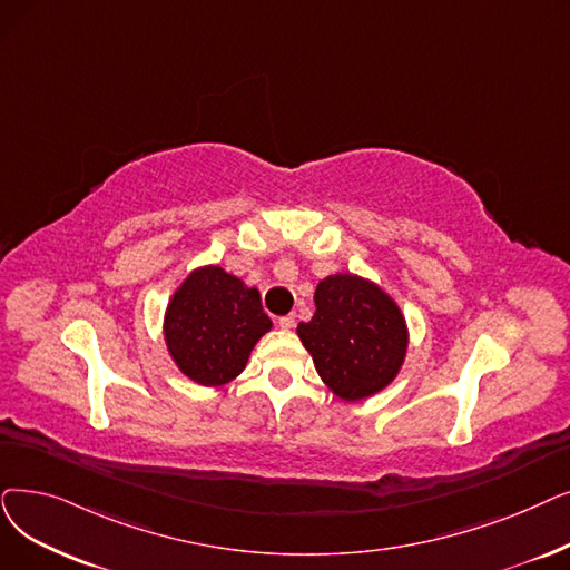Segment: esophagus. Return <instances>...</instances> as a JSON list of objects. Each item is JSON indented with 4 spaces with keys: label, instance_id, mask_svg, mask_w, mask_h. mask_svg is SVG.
<instances>
[{
    "label": "esophagus",
    "instance_id": "esophagus-1",
    "mask_svg": "<svg viewBox=\"0 0 570 570\" xmlns=\"http://www.w3.org/2000/svg\"><path fill=\"white\" fill-rule=\"evenodd\" d=\"M277 324H279V328H282V331H291V328L295 326V314H286V316H279Z\"/></svg>",
    "mask_w": 570,
    "mask_h": 570
}]
</instances>
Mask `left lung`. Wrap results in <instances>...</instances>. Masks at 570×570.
Here are the masks:
<instances>
[{"instance_id": "obj_1", "label": "left lung", "mask_w": 570, "mask_h": 570, "mask_svg": "<svg viewBox=\"0 0 570 570\" xmlns=\"http://www.w3.org/2000/svg\"><path fill=\"white\" fill-rule=\"evenodd\" d=\"M316 312L298 335L324 384L342 401L382 391L403 365L405 318L389 295L361 277L333 275L314 293Z\"/></svg>"}]
</instances>
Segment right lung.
Segmentation results:
<instances>
[{
  "label": "right lung",
  "mask_w": 570,
  "mask_h": 570,
  "mask_svg": "<svg viewBox=\"0 0 570 570\" xmlns=\"http://www.w3.org/2000/svg\"><path fill=\"white\" fill-rule=\"evenodd\" d=\"M272 328L256 288L220 267H203L181 284L165 314V340L181 373L203 386L237 377L254 344Z\"/></svg>",
  "instance_id": "obj_1"
}]
</instances>
